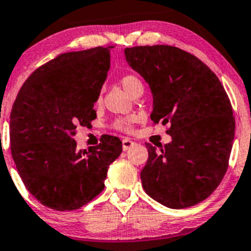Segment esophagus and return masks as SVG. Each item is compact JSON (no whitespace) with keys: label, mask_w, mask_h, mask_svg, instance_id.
Listing matches in <instances>:
<instances>
[{"label":"esophagus","mask_w":251,"mask_h":251,"mask_svg":"<svg viewBox=\"0 0 251 251\" xmlns=\"http://www.w3.org/2000/svg\"><path fill=\"white\" fill-rule=\"evenodd\" d=\"M133 145H134L133 140H131V139H128V138H124L123 139V149H124V151L128 150V149L133 147Z\"/></svg>","instance_id":"esophagus-1"}]
</instances>
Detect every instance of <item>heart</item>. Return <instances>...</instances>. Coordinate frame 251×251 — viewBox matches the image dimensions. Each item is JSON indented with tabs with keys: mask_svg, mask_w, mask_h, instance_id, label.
<instances>
[{
	"mask_svg": "<svg viewBox=\"0 0 251 251\" xmlns=\"http://www.w3.org/2000/svg\"><path fill=\"white\" fill-rule=\"evenodd\" d=\"M120 84L130 96L133 95L137 90L143 89L142 81L133 74H126V75L121 77ZM98 102H101V95H99ZM132 123H133V118H117L111 124V127L117 131L130 132L132 128Z\"/></svg>",
	"mask_w": 251,
	"mask_h": 251,
	"instance_id": "obj_1",
	"label": "heart"
}]
</instances>
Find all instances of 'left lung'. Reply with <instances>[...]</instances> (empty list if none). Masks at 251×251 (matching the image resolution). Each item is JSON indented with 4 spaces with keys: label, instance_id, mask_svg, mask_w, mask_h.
<instances>
[{
    "label": "left lung",
    "instance_id": "obj_1",
    "mask_svg": "<svg viewBox=\"0 0 251 251\" xmlns=\"http://www.w3.org/2000/svg\"><path fill=\"white\" fill-rule=\"evenodd\" d=\"M130 67L153 96V124H168L172 142L159 150L147 143L143 188L169 208L201 202L219 186L228 167L235 117L216 74L199 58L169 45L125 49Z\"/></svg>",
    "mask_w": 251,
    "mask_h": 251
}]
</instances>
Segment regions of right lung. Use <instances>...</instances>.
Returning <instances> with one entry per match:
<instances>
[{"instance_id":"obj_1","label":"right lung","mask_w":251,"mask_h":251,"mask_svg":"<svg viewBox=\"0 0 251 251\" xmlns=\"http://www.w3.org/2000/svg\"><path fill=\"white\" fill-rule=\"evenodd\" d=\"M112 48L59 54L26 79L14 101L9 137L16 169L27 191L52 210H78L92 201L123 151L120 139L108 134L89 151H77L73 138L77 126L96 118Z\"/></svg>"}]
</instances>
